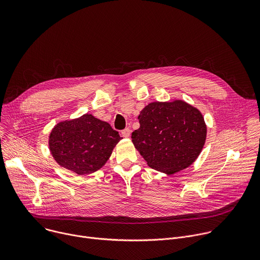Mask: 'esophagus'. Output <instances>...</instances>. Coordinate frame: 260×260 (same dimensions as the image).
Returning a JSON list of instances; mask_svg holds the SVG:
<instances>
[{"label":"esophagus","instance_id":"1","mask_svg":"<svg viewBox=\"0 0 260 260\" xmlns=\"http://www.w3.org/2000/svg\"><path fill=\"white\" fill-rule=\"evenodd\" d=\"M131 133H132V131L127 127V128H124V129L121 132V135H122L123 138H129Z\"/></svg>","mask_w":260,"mask_h":260}]
</instances>
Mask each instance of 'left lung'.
I'll return each instance as SVG.
<instances>
[{
	"instance_id": "obj_1",
	"label": "left lung",
	"mask_w": 260,
	"mask_h": 260,
	"mask_svg": "<svg viewBox=\"0 0 260 260\" xmlns=\"http://www.w3.org/2000/svg\"><path fill=\"white\" fill-rule=\"evenodd\" d=\"M132 141L150 168L172 175L194 162L205 145L207 126L200 111L183 101L154 102L138 117Z\"/></svg>"
}]
</instances>
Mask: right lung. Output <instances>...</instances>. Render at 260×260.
<instances>
[{
    "instance_id": "right-lung-1",
    "label": "right lung",
    "mask_w": 260,
    "mask_h": 260,
    "mask_svg": "<svg viewBox=\"0 0 260 260\" xmlns=\"http://www.w3.org/2000/svg\"><path fill=\"white\" fill-rule=\"evenodd\" d=\"M120 139L108 122L84 114L56 124L49 136V149L59 166L87 175L106 164Z\"/></svg>"
}]
</instances>
